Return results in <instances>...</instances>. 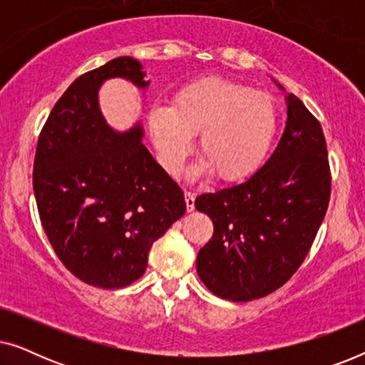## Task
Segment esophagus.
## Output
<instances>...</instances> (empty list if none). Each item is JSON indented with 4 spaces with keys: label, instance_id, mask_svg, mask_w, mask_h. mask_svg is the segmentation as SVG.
<instances>
[{
    "label": "esophagus",
    "instance_id": "1",
    "mask_svg": "<svg viewBox=\"0 0 365 365\" xmlns=\"http://www.w3.org/2000/svg\"><path fill=\"white\" fill-rule=\"evenodd\" d=\"M184 197H186V209L189 212L194 211V202H196V194L191 191L184 192Z\"/></svg>",
    "mask_w": 365,
    "mask_h": 365
}]
</instances>
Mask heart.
I'll return each mask as SVG.
<instances>
[{
	"label": "heart",
	"mask_w": 365,
	"mask_h": 365,
	"mask_svg": "<svg viewBox=\"0 0 365 365\" xmlns=\"http://www.w3.org/2000/svg\"><path fill=\"white\" fill-rule=\"evenodd\" d=\"M149 128L164 169L181 171L199 134L201 169L242 181L267 158L277 131L276 104L246 84L209 76L179 88L169 108H154Z\"/></svg>",
	"instance_id": "heart-1"
}]
</instances>
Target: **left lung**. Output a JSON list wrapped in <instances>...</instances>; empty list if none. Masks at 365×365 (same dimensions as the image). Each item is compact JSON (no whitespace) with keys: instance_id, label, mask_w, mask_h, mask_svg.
<instances>
[{"instance_id":"1","label":"left lung","mask_w":365,"mask_h":365,"mask_svg":"<svg viewBox=\"0 0 365 365\" xmlns=\"http://www.w3.org/2000/svg\"><path fill=\"white\" fill-rule=\"evenodd\" d=\"M276 151L247 181L201 194L196 209L214 232L197 254L201 281L216 296L247 302L284 286L306 259L331 199V166L317 118L289 94Z\"/></svg>"}]
</instances>
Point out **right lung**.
Here are the masks:
<instances>
[{"label": "right lung", "mask_w": 365, "mask_h": 365, "mask_svg": "<svg viewBox=\"0 0 365 365\" xmlns=\"http://www.w3.org/2000/svg\"><path fill=\"white\" fill-rule=\"evenodd\" d=\"M144 76L129 56L81 74L38 138L33 189L43 229L64 267L94 287L141 277L153 242L186 212L182 189L141 143V126L119 134L99 111L103 81L126 78L146 88Z\"/></svg>", "instance_id": "right-lung-1"}]
</instances>
